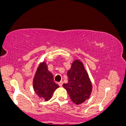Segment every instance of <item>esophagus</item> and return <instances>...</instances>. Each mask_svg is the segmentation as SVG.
Instances as JSON below:
<instances>
[{
  "instance_id": "esophagus-1",
  "label": "esophagus",
  "mask_w": 126,
  "mask_h": 126,
  "mask_svg": "<svg viewBox=\"0 0 126 126\" xmlns=\"http://www.w3.org/2000/svg\"><path fill=\"white\" fill-rule=\"evenodd\" d=\"M63 81H61V82H58V85H60V87H62V86H63Z\"/></svg>"
}]
</instances>
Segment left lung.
<instances>
[{"instance_id": "obj_1", "label": "left lung", "mask_w": 126, "mask_h": 126, "mask_svg": "<svg viewBox=\"0 0 126 126\" xmlns=\"http://www.w3.org/2000/svg\"><path fill=\"white\" fill-rule=\"evenodd\" d=\"M68 82L63 87L68 93L71 100L76 104H81L90 98L93 85L83 63L79 60L72 62L68 71Z\"/></svg>"}]
</instances>
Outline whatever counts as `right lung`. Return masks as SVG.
<instances>
[{
  "mask_svg": "<svg viewBox=\"0 0 126 126\" xmlns=\"http://www.w3.org/2000/svg\"><path fill=\"white\" fill-rule=\"evenodd\" d=\"M60 86L54 82L52 74L48 69V65L45 61L39 64L34 75L33 88L37 95L47 101L52 97L54 91Z\"/></svg>",
  "mask_w": 126,
  "mask_h": 126,
  "instance_id": "1",
  "label": "right lung"
}]
</instances>
